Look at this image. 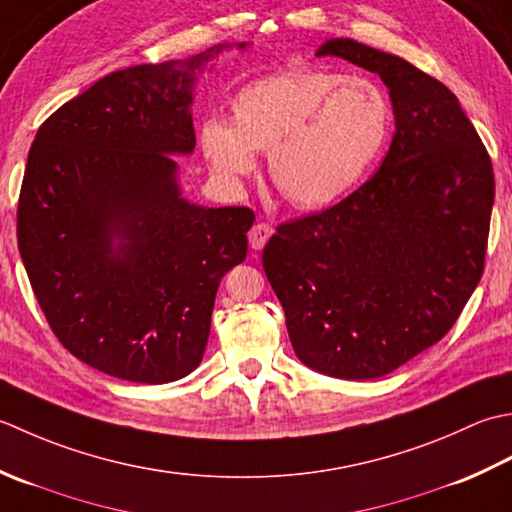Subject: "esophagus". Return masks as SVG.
Instances as JSON below:
<instances>
[{
  "instance_id": "esophagus-1",
  "label": "esophagus",
  "mask_w": 512,
  "mask_h": 512,
  "mask_svg": "<svg viewBox=\"0 0 512 512\" xmlns=\"http://www.w3.org/2000/svg\"><path fill=\"white\" fill-rule=\"evenodd\" d=\"M271 234H274V229H271L269 223H256L249 229V245H252V249H263Z\"/></svg>"
}]
</instances>
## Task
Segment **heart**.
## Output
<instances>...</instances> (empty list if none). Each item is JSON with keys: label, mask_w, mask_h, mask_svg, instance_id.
Masks as SVG:
<instances>
[{"label": "heart", "mask_w": 512, "mask_h": 512, "mask_svg": "<svg viewBox=\"0 0 512 512\" xmlns=\"http://www.w3.org/2000/svg\"><path fill=\"white\" fill-rule=\"evenodd\" d=\"M232 123L207 119L201 148L236 183L269 152L276 190L300 210L336 203L387 145L391 103L378 83L322 68H291L247 83L229 103Z\"/></svg>", "instance_id": "obj_1"}]
</instances>
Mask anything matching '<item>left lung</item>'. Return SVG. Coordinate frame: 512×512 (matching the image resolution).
Masks as SVG:
<instances>
[{
	"label": "left lung",
	"mask_w": 512,
	"mask_h": 512,
	"mask_svg": "<svg viewBox=\"0 0 512 512\" xmlns=\"http://www.w3.org/2000/svg\"><path fill=\"white\" fill-rule=\"evenodd\" d=\"M318 57L378 72L395 134L356 192L276 227L263 267L300 362L331 378L373 380L460 318L484 274L495 174L442 81L353 39H329Z\"/></svg>",
	"instance_id": "left-lung-1"
}]
</instances>
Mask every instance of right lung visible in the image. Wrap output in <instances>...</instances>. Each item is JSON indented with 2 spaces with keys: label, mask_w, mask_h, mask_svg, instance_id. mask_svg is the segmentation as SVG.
Instances as JSON below:
<instances>
[{
  "label": "right lung",
  "mask_w": 512,
  "mask_h": 512,
  "mask_svg": "<svg viewBox=\"0 0 512 512\" xmlns=\"http://www.w3.org/2000/svg\"><path fill=\"white\" fill-rule=\"evenodd\" d=\"M223 48L112 72L30 145L17 203L30 287L57 340L114 378L192 373L218 285L247 254L254 212L185 201L170 156L194 150L192 86Z\"/></svg>",
  "instance_id": "add662e5"
}]
</instances>
